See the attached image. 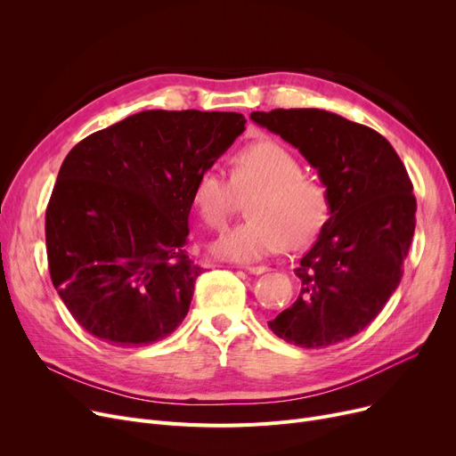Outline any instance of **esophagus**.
<instances>
[{
    "label": "esophagus",
    "instance_id": "obj_1",
    "mask_svg": "<svg viewBox=\"0 0 456 456\" xmlns=\"http://www.w3.org/2000/svg\"><path fill=\"white\" fill-rule=\"evenodd\" d=\"M246 270H248L249 273H253V275H260V273L270 272L268 266H246Z\"/></svg>",
    "mask_w": 456,
    "mask_h": 456
}]
</instances>
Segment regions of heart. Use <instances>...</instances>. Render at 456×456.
<instances>
[{"mask_svg": "<svg viewBox=\"0 0 456 456\" xmlns=\"http://www.w3.org/2000/svg\"><path fill=\"white\" fill-rule=\"evenodd\" d=\"M258 194L249 205L251 220L227 229L212 251L234 262H256L282 249L314 240L330 214L329 188L305 177L303 162L272 140L255 142L234 159L232 175L222 166L205 167L194 184L196 210L210 227H222L240 196Z\"/></svg>", "mask_w": 456, "mask_h": 456, "instance_id": "obj_1", "label": "heart"}]
</instances>
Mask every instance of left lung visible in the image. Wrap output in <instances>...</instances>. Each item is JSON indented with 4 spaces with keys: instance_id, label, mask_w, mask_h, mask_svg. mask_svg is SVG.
<instances>
[{
    "instance_id": "1",
    "label": "left lung",
    "mask_w": 456,
    "mask_h": 456,
    "mask_svg": "<svg viewBox=\"0 0 456 456\" xmlns=\"http://www.w3.org/2000/svg\"><path fill=\"white\" fill-rule=\"evenodd\" d=\"M316 167L330 214L294 270L296 303L268 322L279 338L306 349L364 330L403 277L416 229V198L404 166L377 131L322 109L251 112Z\"/></svg>"
}]
</instances>
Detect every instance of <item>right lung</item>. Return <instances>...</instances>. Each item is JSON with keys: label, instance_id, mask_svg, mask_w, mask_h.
<instances>
[{"label": "right lung", "instance_id": "add662e5", "mask_svg": "<svg viewBox=\"0 0 456 456\" xmlns=\"http://www.w3.org/2000/svg\"><path fill=\"white\" fill-rule=\"evenodd\" d=\"M244 124L238 112L142 110L66 155L45 210L47 265L92 337L140 347L184 320L203 272L184 249L194 184Z\"/></svg>", "mask_w": 456, "mask_h": 456}]
</instances>
